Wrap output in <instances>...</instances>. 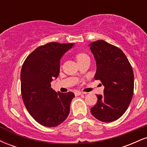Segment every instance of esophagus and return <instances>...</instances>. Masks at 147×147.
<instances>
[{
	"instance_id": "34e87169",
	"label": "esophagus",
	"mask_w": 147,
	"mask_h": 147,
	"mask_svg": "<svg viewBox=\"0 0 147 147\" xmlns=\"http://www.w3.org/2000/svg\"><path fill=\"white\" fill-rule=\"evenodd\" d=\"M75 95L76 96H79V95H84V94H86V92H79V91H76L75 92Z\"/></svg>"
}]
</instances>
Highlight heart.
<instances>
[{
	"label": "heart",
	"mask_w": 147,
	"mask_h": 147,
	"mask_svg": "<svg viewBox=\"0 0 147 147\" xmlns=\"http://www.w3.org/2000/svg\"><path fill=\"white\" fill-rule=\"evenodd\" d=\"M88 56L86 54L84 53H79L77 54V55H76V59H77V61H79V60L81 59H83L86 58V57H87Z\"/></svg>",
	"instance_id": "1"
}]
</instances>
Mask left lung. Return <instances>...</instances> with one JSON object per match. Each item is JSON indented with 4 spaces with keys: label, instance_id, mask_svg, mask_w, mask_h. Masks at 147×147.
Masks as SVG:
<instances>
[{
    "label": "left lung",
    "instance_id": "8db88e82",
    "mask_svg": "<svg viewBox=\"0 0 147 147\" xmlns=\"http://www.w3.org/2000/svg\"><path fill=\"white\" fill-rule=\"evenodd\" d=\"M90 49L97 65L95 79L104 86V95H97V102L90 109L99 121L117 120L126 112L132 99L134 75L124 53L117 47L103 41L92 42Z\"/></svg>",
    "mask_w": 147,
    "mask_h": 147
}]
</instances>
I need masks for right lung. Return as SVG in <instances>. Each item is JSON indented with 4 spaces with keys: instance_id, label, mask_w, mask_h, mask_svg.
<instances>
[{
    "instance_id": "obj_1",
    "label": "right lung",
    "mask_w": 147,
    "mask_h": 147,
    "mask_svg": "<svg viewBox=\"0 0 147 147\" xmlns=\"http://www.w3.org/2000/svg\"><path fill=\"white\" fill-rule=\"evenodd\" d=\"M75 43L51 42L38 47L26 58L21 72V95L29 113L47 127L59 125L68 117L75 94L51 88L59 75L60 60Z\"/></svg>"
}]
</instances>
